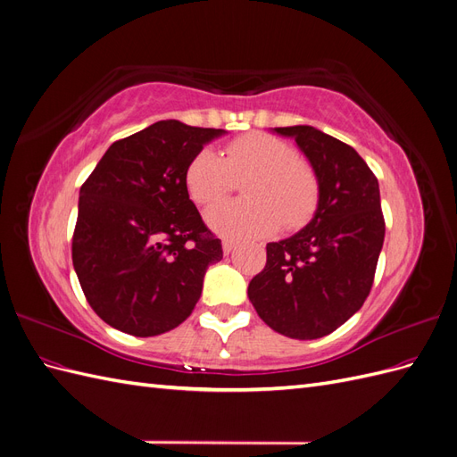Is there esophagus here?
I'll list each match as a JSON object with an SVG mask.
<instances>
[{"label": "esophagus", "instance_id": "obj_1", "mask_svg": "<svg viewBox=\"0 0 457 457\" xmlns=\"http://www.w3.org/2000/svg\"><path fill=\"white\" fill-rule=\"evenodd\" d=\"M234 247H237V242L230 240V238H225V240H223V253H225V255H228V253L234 250Z\"/></svg>", "mask_w": 457, "mask_h": 457}]
</instances>
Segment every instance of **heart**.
I'll return each mask as SVG.
<instances>
[{
	"instance_id": "obj_1",
	"label": "heart",
	"mask_w": 457,
	"mask_h": 457,
	"mask_svg": "<svg viewBox=\"0 0 457 457\" xmlns=\"http://www.w3.org/2000/svg\"><path fill=\"white\" fill-rule=\"evenodd\" d=\"M242 200L212 205L205 213L213 230L230 238H265L299 230L314 217L320 202V181L312 165L294 148L267 133H247L230 141L223 156L202 148L190 160L185 185L200 205L213 204L242 181Z\"/></svg>"
}]
</instances>
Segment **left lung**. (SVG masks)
Here are the masks:
<instances>
[{
	"instance_id": "left-lung-1",
	"label": "left lung",
	"mask_w": 457,
	"mask_h": 457,
	"mask_svg": "<svg viewBox=\"0 0 457 457\" xmlns=\"http://www.w3.org/2000/svg\"><path fill=\"white\" fill-rule=\"evenodd\" d=\"M295 139L320 181L311 223L267 244L247 286L262 322L292 339H318L364 305L385 238L379 185L358 152L311 126L274 128Z\"/></svg>"
}]
</instances>
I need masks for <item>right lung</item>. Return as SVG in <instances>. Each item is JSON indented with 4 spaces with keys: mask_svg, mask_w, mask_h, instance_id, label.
<instances>
[{
    "mask_svg": "<svg viewBox=\"0 0 457 457\" xmlns=\"http://www.w3.org/2000/svg\"><path fill=\"white\" fill-rule=\"evenodd\" d=\"M223 129L162 120L110 146L79 188L72 262L91 309L135 337L185 322L220 240L188 198L190 160Z\"/></svg>",
    "mask_w": 457,
    "mask_h": 457,
    "instance_id": "1",
    "label": "right lung"
}]
</instances>
